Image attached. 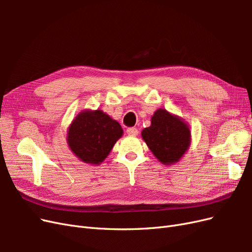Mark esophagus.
Instances as JSON below:
<instances>
[{
    "label": "esophagus",
    "instance_id": "1",
    "mask_svg": "<svg viewBox=\"0 0 252 252\" xmlns=\"http://www.w3.org/2000/svg\"><path fill=\"white\" fill-rule=\"evenodd\" d=\"M126 132H127V134H128V135H131V136H135V135H138V133H139V131H138V129H136V128H134V127H130V128H127V130H126Z\"/></svg>",
    "mask_w": 252,
    "mask_h": 252
}]
</instances>
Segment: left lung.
<instances>
[{"mask_svg":"<svg viewBox=\"0 0 252 252\" xmlns=\"http://www.w3.org/2000/svg\"><path fill=\"white\" fill-rule=\"evenodd\" d=\"M141 134L152 155L164 165L178 163L191 144L189 125L163 108L156 110L151 125L144 128Z\"/></svg>","mask_w":252,"mask_h":252,"instance_id":"8db88e82","label":"left lung"}]
</instances>
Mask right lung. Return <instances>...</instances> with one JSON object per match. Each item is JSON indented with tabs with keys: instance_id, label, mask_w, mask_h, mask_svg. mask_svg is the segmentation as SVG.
<instances>
[{
	"instance_id": "add662e5",
	"label": "right lung",
	"mask_w": 252,
	"mask_h": 252,
	"mask_svg": "<svg viewBox=\"0 0 252 252\" xmlns=\"http://www.w3.org/2000/svg\"><path fill=\"white\" fill-rule=\"evenodd\" d=\"M123 128L101 109L82 110L67 130V144L82 162L100 165L114 144L122 138Z\"/></svg>"
}]
</instances>
